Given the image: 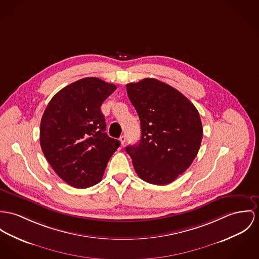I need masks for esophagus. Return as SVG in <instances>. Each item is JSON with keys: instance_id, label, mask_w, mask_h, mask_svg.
<instances>
[{"instance_id": "1", "label": "esophagus", "mask_w": 259, "mask_h": 259, "mask_svg": "<svg viewBox=\"0 0 259 259\" xmlns=\"http://www.w3.org/2000/svg\"><path fill=\"white\" fill-rule=\"evenodd\" d=\"M120 142H121V144L122 145H124V143L126 142V136L125 135H123V136H121L119 138Z\"/></svg>"}]
</instances>
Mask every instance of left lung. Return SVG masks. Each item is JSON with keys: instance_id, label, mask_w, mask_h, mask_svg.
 <instances>
[{"instance_id": "1", "label": "left lung", "mask_w": 259, "mask_h": 259, "mask_svg": "<svg viewBox=\"0 0 259 259\" xmlns=\"http://www.w3.org/2000/svg\"><path fill=\"white\" fill-rule=\"evenodd\" d=\"M141 121L139 143L126 147L135 171L146 182L165 185L198 154L203 137L199 112L175 88L152 78L126 84Z\"/></svg>"}]
</instances>
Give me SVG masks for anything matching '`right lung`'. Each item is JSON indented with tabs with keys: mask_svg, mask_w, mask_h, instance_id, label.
Segmentation results:
<instances>
[{
	"mask_svg": "<svg viewBox=\"0 0 259 259\" xmlns=\"http://www.w3.org/2000/svg\"><path fill=\"white\" fill-rule=\"evenodd\" d=\"M116 85L84 78L65 87L49 101L40 123V146L54 171L69 185L99 183L120 146L105 133L102 102Z\"/></svg>",
	"mask_w": 259,
	"mask_h": 259,
	"instance_id": "add662e5",
	"label": "right lung"
}]
</instances>
